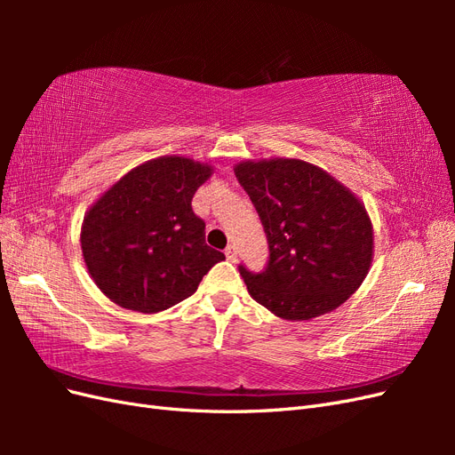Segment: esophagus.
I'll list each match as a JSON object with an SVG mask.
<instances>
[{
	"label": "esophagus",
	"instance_id": "obj_1",
	"mask_svg": "<svg viewBox=\"0 0 455 455\" xmlns=\"http://www.w3.org/2000/svg\"><path fill=\"white\" fill-rule=\"evenodd\" d=\"M226 258L229 261H237V246L235 244H229L226 249Z\"/></svg>",
	"mask_w": 455,
	"mask_h": 455
}]
</instances>
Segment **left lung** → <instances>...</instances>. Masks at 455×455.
Masks as SVG:
<instances>
[{
  "label": "left lung",
  "mask_w": 455,
  "mask_h": 455,
  "mask_svg": "<svg viewBox=\"0 0 455 455\" xmlns=\"http://www.w3.org/2000/svg\"><path fill=\"white\" fill-rule=\"evenodd\" d=\"M239 184L269 243L261 273L239 266L249 294L284 321L338 309L363 284L374 258L364 203L313 163L288 157L241 161Z\"/></svg>",
  "instance_id": "1"
}]
</instances>
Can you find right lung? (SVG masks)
I'll list each match as a JSON object with an SVG mask.
<instances>
[{"label": "right lung", "instance_id": "right-lung-1", "mask_svg": "<svg viewBox=\"0 0 455 455\" xmlns=\"http://www.w3.org/2000/svg\"><path fill=\"white\" fill-rule=\"evenodd\" d=\"M212 164L163 156L131 169L85 212L81 251L100 292L123 309L159 313L197 291L226 256L204 243L191 209Z\"/></svg>", "mask_w": 455, "mask_h": 455}]
</instances>
